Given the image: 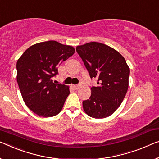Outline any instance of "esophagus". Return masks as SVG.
Masks as SVG:
<instances>
[{
	"mask_svg": "<svg viewBox=\"0 0 159 159\" xmlns=\"http://www.w3.org/2000/svg\"><path fill=\"white\" fill-rule=\"evenodd\" d=\"M72 87L74 88L75 89H80V84H78V85H72Z\"/></svg>",
	"mask_w": 159,
	"mask_h": 159,
	"instance_id": "obj_1",
	"label": "esophagus"
}]
</instances>
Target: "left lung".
I'll list each match as a JSON object with an SVG mask.
<instances>
[{"label": "left lung", "mask_w": 159, "mask_h": 159, "mask_svg": "<svg viewBox=\"0 0 159 159\" xmlns=\"http://www.w3.org/2000/svg\"><path fill=\"white\" fill-rule=\"evenodd\" d=\"M90 77L97 80L91 87V96L83 101L88 116L103 119L114 113L126 96L130 70L124 57L116 50L103 43L91 42L77 46Z\"/></svg>", "instance_id": "8db88e82"}]
</instances>
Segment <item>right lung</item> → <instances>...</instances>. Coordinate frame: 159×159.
<instances>
[{
  "instance_id": "add662e5",
  "label": "right lung",
  "mask_w": 159,
  "mask_h": 159,
  "mask_svg": "<svg viewBox=\"0 0 159 159\" xmlns=\"http://www.w3.org/2000/svg\"><path fill=\"white\" fill-rule=\"evenodd\" d=\"M72 46L50 40L30 46L17 61V82L26 106L37 115L51 117L62 110L69 87L52 78L57 67L74 54Z\"/></svg>"
}]
</instances>
